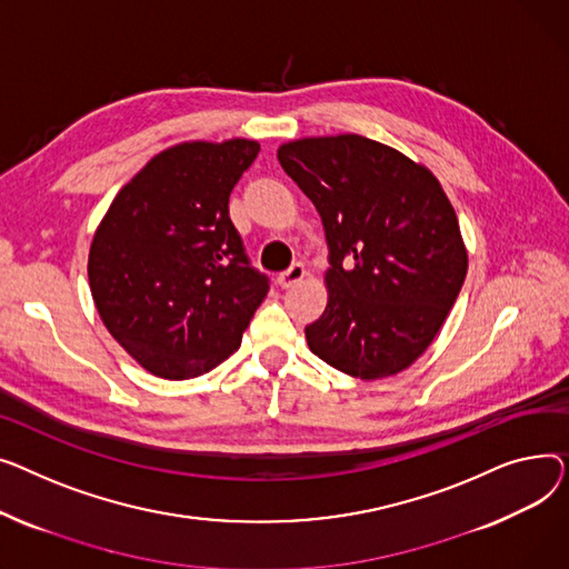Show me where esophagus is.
Masks as SVG:
<instances>
[{
	"mask_svg": "<svg viewBox=\"0 0 569 569\" xmlns=\"http://www.w3.org/2000/svg\"><path fill=\"white\" fill-rule=\"evenodd\" d=\"M303 278H306V266L303 263H291V269H287L284 273L278 276V284L282 289H289V287L298 284Z\"/></svg>",
	"mask_w": 569,
	"mask_h": 569,
	"instance_id": "obj_1",
	"label": "esophagus"
}]
</instances>
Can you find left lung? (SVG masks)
Returning a JSON list of instances; mask_svg holds the SVG:
<instances>
[{"label": "left lung", "instance_id": "left-lung-1", "mask_svg": "<svg viewBox=\"0 0 569 569\" xmlns=\"http://www.w3.org/2000/svg\"><path fill=\"white\" fill-rule=\"evenodd\" d=\"M278 160L328 241V306L306 326L312 353L365 381L407 370L437 338L469 266L441 183L351 132L282 144Z\"/></svg>", "mask_w": 569, "mask_h": 569}]
</instances>
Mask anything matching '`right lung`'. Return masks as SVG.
<instances>
[{"label": "right lung", "instance_id": "add662e5", "mask_svg": "<svg viewBox=\"0 0 569 569\" xmlns=\"http://www.w3.org/2000/svg\"><path fill=\"white\" fill-rule=\"evenodd\" d=\"M252 140L183 142L114 197L89 250V287L112 338L162 379L204 375L241 347L269 293L229 218Z\"/></svg>", "mask_w": 569, "mask_h": 569}]
</instances>
